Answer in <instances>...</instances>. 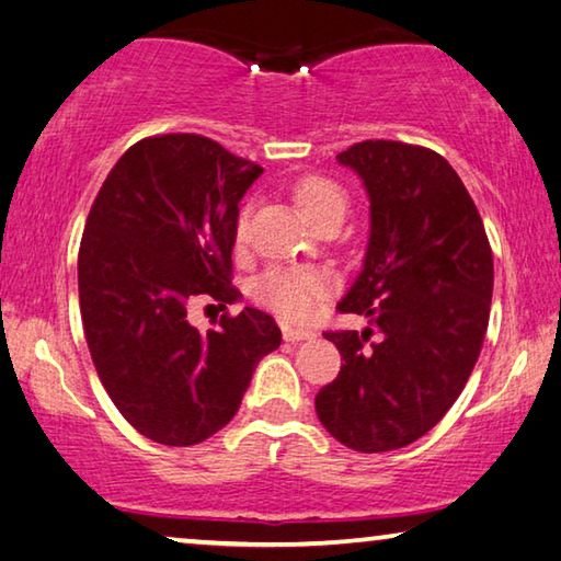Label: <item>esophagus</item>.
I'll return each mask as SVG.
<instances>
[{
  "label": "esophagus",
  "mask_w": 561,
  "mask_h": 561,
  "mask_svg": "<svg viewBox=\"0 0 561 561\" xmlns=\"http://www.w3.org/2000/svg\"><path fill=\"white\" fill-rule=\"evenodd\" d=\"M307 339H314V331L301 329V327H284V341L297 344V341H307Z\"/></svg>",
  "instance_id": "obj_1"
}]
</instances>
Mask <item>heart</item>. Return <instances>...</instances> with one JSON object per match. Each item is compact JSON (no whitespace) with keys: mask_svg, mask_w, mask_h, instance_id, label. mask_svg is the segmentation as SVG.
Masks as SVG:
<instances>
[{"mask_svg":"<svg viewBox=\"0 0 561 561\" xmlns=\"http://www.w3.org/2000/svg\"><path fill=\"white\" fill-rule=\"evenodd\" d=\"M294 201H297L299 210L311 225H317L329 215H346L348 207L344 190L321 175L301 178L294 185ZM247 217H250V210H242L240 220H237V240L240 242L247 237ZM327 289L329 282L317 270L274 267L260 279L257 299L277 314L301 321L317 314L321 301L327 297Z\"/></svg>","mask_w":561,"mask_h":561,"instance_id":"heart-1","label":"heart"}]
</instances>
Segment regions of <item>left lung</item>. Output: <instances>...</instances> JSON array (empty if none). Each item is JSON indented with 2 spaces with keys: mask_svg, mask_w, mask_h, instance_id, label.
<instances>
[{
  "mask_svg": "<svg viewBox=\"0 0 561 561\" xmlns=\"http://www.w3.org/2000/svg\"><path fill=\"white\" fill-rule=\"evenodd\" d=\"M336 160L371 203L364 267L339 309L371 327L324 334L344 364L317 393V415L346 448L388 453L428 433L468 383L490 319L492 250L443 156L364 140Z\"/></svg>",
  "mask_w": 561,
  "mask_h": 561,
  "instance_id": "obj_1",
  "label": "left lung"
}]
</instances>
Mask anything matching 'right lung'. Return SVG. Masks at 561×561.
Listing matches in <instances>:
<instances>
[{
  "mask_svg": "<svg viewBox=\"0 0 561 561\" xmlns=\"http://www.w3.org/2000/svg\"><path fill=\"white\" fill-rule=\"evenodd\" d=\"M262 175L193 133L146 138L103 180L79 250L83 331L103 388L140 435L203 443L232 421L260 360L282 344L244 307L201 334L190 301L227 307L240 201Z\"/></svg>",
  "mask_w": 561,
  "mask_h": 561,
  "instance_id": "obj_1",
  "label": "right lung"
}]
</instances>
